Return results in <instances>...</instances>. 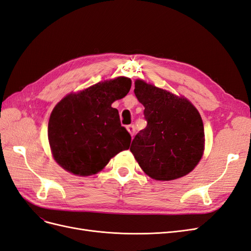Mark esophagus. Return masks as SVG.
Segmentation results:
<instances>
[{
    "label": "esophagus",
    "mask_w": 251,
    "mask_h": 251,
    "mask_svg": "<svg viewBox=\"0 0 251 251\" xmlns=\"http://www.w3.org/2000/svg\"><path fill=\"white\" fill-rule=\"evenodd\" d=\"M126 130L128 131V133L131 134V136H134V134H135V126L134 125L126 126Z\"/></svg>",
    "instance_id": "34e87169"
}]
</instances>
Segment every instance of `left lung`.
Segmentation results:
<instances>
[{"label":"left lung","mask_w":251,"mask_h":251,"mask_svg":"<svg viewBox=\"0 0 251 251\" xmlns=\"http://www.w3.org/2000/svg\"><path fill=\"white\" fill-rule=\"evenodd\" d=\"M134 92L144 107L147 127L130 148L148 176L170 181L191 173L204 151V126L193 103L163 89L136 79Z\"/></svg>","instance_id":"left-lung-1"}]
</instances>
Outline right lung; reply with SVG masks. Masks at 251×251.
Returning a JSON list of instances; mask_svg holds the SVG:
<instances>
[{"label":"right lung","mask_w":251,"mask_h":251,"mask_svg":"<svg viewBox=\"0 0 251 251\" xmlns=\"http://www.w3.org/2000/svg\"><path fill=\"white\" fill-rule=\"evenodd\" d=\"M127 77L104 80L64 97L53 109L48 139L53 158L77 176L97 174L119 151L128 150L131 135L121 126L112 103L130 91Z\"/></svg>","instance_id":"add662e5"}]
</instances>
